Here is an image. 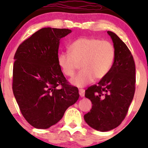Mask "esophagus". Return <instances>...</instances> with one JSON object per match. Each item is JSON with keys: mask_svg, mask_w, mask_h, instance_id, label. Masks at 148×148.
<instances>
[{"mask_svg": "<svg viewBox=\"0 0 148 148\" xmlns=\"http://www.w3.org/2000/svg\"><path fill=\"white\" fill-rule=\"evenodd\" d=\"M79 95L83 97L85 96V90L84 89H79Z\"/></svg>", "mask_w": 148, "mask_h": 148, "instance_id": "34e87169", "label": "esophagus"}]
</instances>
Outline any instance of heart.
Segmentation results:
<instances>
[{"label":"heart","mask_w":148,"mask_h":148,"mask_svg":"<svg viewBox=\"0 0 148 148\" xmlns=\"http://www.w3.org/2000/svg\"><path fill=\"white\" fill-rule=\"evenodd\" d=\"M115 49L110 42L95 37H80L69 47V52L58 56V64L65 76L73 77L78 64L81 71L72 84L84 87L95 79H103L109 72L115 60Z\"/></svg>","instance_id":"heart-1"}]
</instances>
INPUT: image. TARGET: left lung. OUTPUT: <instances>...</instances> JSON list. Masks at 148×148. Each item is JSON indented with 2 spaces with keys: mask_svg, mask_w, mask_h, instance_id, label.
<instances>
[{
  "mask_svg": "<svg viewBox=\"0 0 148 148\" xmlns=\"http://www.w3.org/2000/svg\"><path fill=\"white\" fill-rule=\"evenodd\" d=\"M115 49V60L108 74L86 90L85 97L92 103L84 115L95 130L107 132L121 124L126 117L135 92L136 67L133 56L116 34L107 32Z\"/></svg>",
  "mask_w": 148,
  "mask_h": 148,
  "instance_id": "1",
  "label": "left lung"
}]
</instances>
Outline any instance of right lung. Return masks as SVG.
Segmentation results:
<instances>
[{"mask_svg":"<svg viewBox=\"0 0 148 148\" xmlns=\"http://www.w3.org/2000/svg\"><path fill=\"white\" fill-rule=\"evenodd\" d=\"M71 32L43 28L22 42L14 54L13 93L21 114L35 128L56 124L79 99V90L67 82L57 60L60 40Z\"/></svg>","mask_w":148,"mask_h":148,"instance_id":"add662e5","label":"right lung"}]
</instances>
